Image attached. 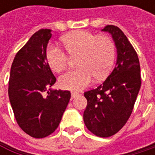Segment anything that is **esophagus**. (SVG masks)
I'll return each mask as SVG.
<instances>
[{
	"mask_svg": "<svg viewBox=\"0 0 155 155\" xmlns=\"http://www.w3.org/2000/svg\"><path fill=\"white\" fill-rule=\"evenodd\" d=\"M79 95H80V94H79L78 92H76V91H72V98H73V99L76 98Z\"/></svg>",
	"mask_w": 155,
	"mask_h": 155,
	"instance_id": "esophagus-1",
	"label": "esophagus"
}]
</instances>
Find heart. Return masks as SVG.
<instances>
[{
    "label": "heart",
    "instance_id": "b5f03b06",
    "mask_svg": "<svg viewBox=\"0 0 155 155\" xmlns=\"http://www.w3.org/2000/svg\"><path fill=\"white\" fill-rule=\"evenodd\" d=\"M62 43L71 56L78 54L76 64L79 66L60 76L59 85L63 89L81 91L91 82L93 77L97 81L108 77L116 59V46L109 37L78 30L64 36ZM46 59L55 73L64 71L69 61L61 48L53 45L47 47Z\"/></svg>",
    "mask_w": 155,
    "mask_h": 155
}]
</instances>
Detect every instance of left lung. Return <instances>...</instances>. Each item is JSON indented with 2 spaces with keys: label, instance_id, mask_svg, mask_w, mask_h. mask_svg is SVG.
Returning a JSON list of instances; mask_svg holds the SVG:
<instances>
[{
  "label": "left lung",
  "instance_id": "8db88e82",
  "mask_svg": "<svg viewBox=\"0 0 155 155\" xmlns=\"http://www.w3.org/2000/svg\"><path fill=\"white\" fill-rule=\"evenodd\" d=\"M102 31L112 36L117 47V63L102 84L84 92L87 107L83 120L92 134L108 137L128 120L141 87V74L137 54L123 31L113 25L106 26Z\"/></svg>",
  "mask_w": 155,
  "mask_h": 155
}]
</instances>
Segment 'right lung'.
Masks as SVG:
<instances>
[{
	"mask_svg": "<svg viewBox=\"0 0 155 155\" xmlns=\"http://www.w3.org/2000/svg\"><path fill=\"white\" fill-rule=\"evenodd\" d=\"M51 30L32 35L15 55L9 80V98L19 127L35 138L51 135L58 127L71 92L51 90L56 81L46 59Z\"/></svg>",
	"mask_w": 155,
	"mask_h": 155,
	"instance_id": "add662e5",
	"label": "right lung"
}]
</instances>
